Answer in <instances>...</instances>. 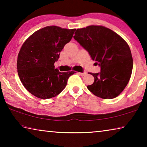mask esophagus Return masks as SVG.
<instances>
[{
	"instance_id": "obj_1",
	"label": "esophagus",
	"mask_w": 147,
	"mask_h": 147,
	"mask_svg": "<svg viewBox=\"0 0 147 147\" xmlns=\"http://www.w3.org/2000/svg\"><path fill=\"white\" fill-rule=\"evenodd\" d=\"M78 74H79L80 75V76H84V75H86V72H84V73H79Z\"/></svg>"
}]
</instances>
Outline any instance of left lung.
<instances>
[{"label": "left lung", "mask_w": 147, "mask_h": 147, "mask_svg": "<svg viewBox=\"0 0 147 147\" xmlns=\"http://www.w3.org/2000/svg\"><path fill=\"white\" fill-rule=\"evenodd\" d=\"M74 38L100 67V73H91L94 81L87 88L102 98L117 96L127 86L132 72L133 59L127 43L102 26L77 29Z\"/></svg>", "instance_id": "obj_1"}]
</instances>
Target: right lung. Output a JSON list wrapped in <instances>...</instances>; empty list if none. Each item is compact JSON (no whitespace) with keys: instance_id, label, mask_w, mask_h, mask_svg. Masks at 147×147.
<instances>
[{"instance_id":"obj_1","label":"right lung","mask_w":147,"mask_h":147,"mask_svg":"<svg viewBox=\"0 0 147 147\" xmlns=\"http://www.w3.org/2000/svg\"><path fill=\"white\" fill-rule=\"evenodd\" d=\"M75 30L47 26L35 32L23 43L17 58V72L24 88L36 97L48 99L57 96L74 73H61L54 64Z\"/></svg>"}]
</instances>
